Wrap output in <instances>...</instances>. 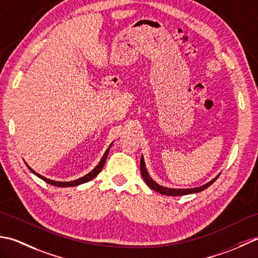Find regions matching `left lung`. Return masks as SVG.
I'll use <instances>...</instances> for the list:
<instances>
[{"instance_id":"8db88e82","label":"left lung","mask_w":258,"mask_h":258,"mask_svg":"<svg viewBox=\"0 0 258 258\" xmlns=\"http://www.w3.org/2000/svg\"><path fill=\"white\" fill-rule=\"evenodd\" d=\"M140 170H141V176H143L145 182L148 185L151 189H154L155 191L161 194V195H167V196H182V195H189V194H195V192H199L204 190V189L208 188L212 183L217 179L219 177V175L214 178L213 180H210L209 182H207L206 185H203L201 187H196V188H189V189H172V188H166V187H162L158 183L155 182L154 180L151 179L148 171L146 169V165H145V160H144V157L141 156V159H140Z\"/></svg>"}]
</instances>
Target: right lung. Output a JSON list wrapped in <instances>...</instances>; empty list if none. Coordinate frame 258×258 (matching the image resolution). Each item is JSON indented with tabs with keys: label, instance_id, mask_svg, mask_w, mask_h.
I'll list each match as a JSON object with an SVG mask.
<instances>
[{
	"label": "right lung",
	"instance_id": "obj_1",
	"mask_svg": "<svg viewBox=\"0 0 258 258\" xmlns=\"http://www.w3.org/2000/svg\"><path fill=\"white\" fill-rule=\"evenodd\" d=\"M110 148H111V145L109 146V148L106 150V152H104V155H103V157L101 158V160H100L98 166H97L96 168H94V169H93L92 171L87 173L86 176H83V177H81V178H79V179L72 180V181H54V180L48 179V178H45V177H43V176L39 175V173H36V172L32 169V168H30L28 165H26V166H28L29 169H30L31 171H32V172L34 173V175H36L39 178H41V179L44 180L45 182L50 183V185H53V186H56V187H72V186H78V185H81V183H85V182L90 181L91 179H93V178L98 175V173H99L100 171H101V169H102L103 166H104V162H106V160H107V157H108Z\"/></svg>",
	"mask_w": 258,
	"mask_h": 258
}]
</instances>
